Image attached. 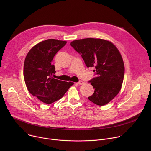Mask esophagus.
Instances as JSON below:
<instances>
[{
    "label": "esophagus",
    "mask_w": 151,
    "mask_h": 151,
    "mask_svg": "<svg viewBox=\"0 0 151 151\" xmlns=\"http://www.w3.org/2000/svg\"><path fill=\"white\" fill-rule=\"evenodd\" d=\"M84 83V82L83 81H79L78 82V84H79V85H82V84H83Z\"/></svg>",
    "instance_id": "34e87169"
}]
</instances>
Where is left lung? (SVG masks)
<instances>
[{"instance_id": "left-lung-1", "label": "left lung", "mask_w": 151, "mask_h": 151, "mask_svg": "<svg viewBox=\"0 0 151 151\" xmlns=\"http://www.w3.org/2000/svg\"><path fill=\"white\" fill-rule=\"evenodd\" d=\"M70 45L81 54L87 68H94L96 76L89 81L94 92L88 99L99 106L110 102L119 92L124 76L121 55L112 42L94 38L75 40Z\"/></svg>"}]
</instances>
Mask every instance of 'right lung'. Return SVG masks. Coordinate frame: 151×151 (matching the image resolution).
<instances>
[{"label":"right lung","mask_w":151,"mask_h":151,"mask_svg":"<svg viewBox=\"0 0 151 151\" xmlns=\"http://www.w3.org/2000/svg\"><path fill=\"white\" fill-rule=\"evenodd\" d=\"M66 41L50 39L35 45L24 63V78L29 93L39 100L51 104L60 99L73 84L54 79V57L66 44Z\"/></svg>","instance_id":"right-lung-1"}]
</instances>
